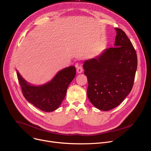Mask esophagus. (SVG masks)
Returning <instances> with one entry per match:
<instances>
[{
    "label": "esophagus",
    "mask_w": 151,
    "mask_h": 151,
    "mask_svg": "<svg viewBox=\"0 0 151 151\" xmlns=\"http://www.w3.org/2000/svg\"><path fill=\"white\" fill-rule=\"evenodd\" d=\"M83 68L82 66L81 65H78V67L76 68V71H77V72L78 73H81L83 72Z\"/></svg>",
    "instance_id": "34e87169"
}]
</instances>
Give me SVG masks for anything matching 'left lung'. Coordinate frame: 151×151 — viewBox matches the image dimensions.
Wrapping results in <instances>:
<instances>
[{
    "instance_id": "1",
    "label": "left lung",
    "mask_w": 151,
    "mask_h": 151,
    "mask_svg": "<svg viewBox=\"0 0 151 151\" xmlns=\"http://www.w3.org/2000/svg\"><path fill=\"white\" fill-rule=\"evenodd\" d=\"M114 46L106 49L99 56L84 62L88 97L102 111L118 105L131 92L137 68L135 50L124 32L115 28Z\"/></svg>"
}]
</instances>
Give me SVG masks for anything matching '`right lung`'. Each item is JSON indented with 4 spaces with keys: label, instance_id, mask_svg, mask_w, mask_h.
Returning <instances> with one entry per match:
<instances>
[{
    "label": "right lung",
    "instance_id": "obj_1",
    "mask_svg": "<svg viewBox=\"0 0 151 151\" xmlns=\"http://www.w3.org/2000/svg\"><path fill=\"white\" fill-rule=\"evenodd\" d=\"M75 75V67L70 66L59 71L52 80L46 84L32 86L17 71L24 97L30 104L45 112L53 111L60 106L65 97L68 87Z\"/></svg>",
    "mask_w": 151,
    "mask_h": 151
}]
</instances>
